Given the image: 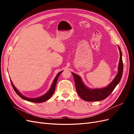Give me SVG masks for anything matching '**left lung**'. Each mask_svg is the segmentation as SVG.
Here are the masks:
<instances>
[{
	"label": "left lung",
	"mask_w": 134,
	"mask_h": 134,
	"mask_svg": "<svg viewBox=\"0 0 134 134\" xmlns=\"http://www.w3.org/2000/svg\"><path fill=\"white\" fill-rule=\"evenodd\" d=\"M118 48L120 55L118 72L111 83H109L107 87L102 88H89L84 84L79 75L72 72V74L74 76L76 92L82 99L88 101V102L102 100L106 99L111 94L117 86V85L119 83L122 76L124 66L122 58V52H121L119 46H118Z\"/></svg>",
	"instance_id": "1"
}]
</instances>
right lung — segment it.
I'll return each instance as SVG.
<instances>
[{
    "instance_id": "1",
    "label": "right lung",
    "mask_w": 134,
    "mask_h": 134,
    "mask_svg": "<svg viewBox=\"0 0 134 134\" xmlns=\"http://www.w3.org/2000/svg\"><path fill=\"white\" fill-rule=\"evenodd\" d=\"M62 72H63V71L59 72V73L57 74V75L56 76L55 78L54 79L53 82H52V83L51 84V86L50 88V90H48L44 94L42 95V96H40L39 97H37V98H28V97H26L25 96H24L23 94H22L21 93L19 92V91L17 90V89L15 87V86H14V84H13V83H12L11 80H10V82L12 83V87H13L14 90L15 91L16 93H17V94L22 99H25L26 100H27V101H29V102H31L42 103V102H45V101L47 100L48 99H49L51 97V96H52V94H54V93L55 92V87H56V83H57L58 78H59L60 74L62 73Z\"/></svg>"
}]
</instances>
